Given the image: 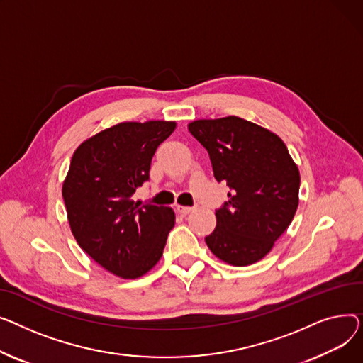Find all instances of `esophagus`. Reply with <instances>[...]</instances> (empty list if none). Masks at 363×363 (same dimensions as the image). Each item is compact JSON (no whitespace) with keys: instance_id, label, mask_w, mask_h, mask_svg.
Here are the masks:
<instances>
[{"instance_id":"esophagus-1","label":"esophagus","mask_w":363,"mask_h":363,"mask_svg":"<svg viewBox=\"0 0 363 363\" xmlns=\"http://www.w3.org/2000/svg\"><path fill=\"white\" fill-rule=\"evenodd\" d=\"M176 209H177L180 216H187V214H190L191 211H194V208H191V206H182V205H177Z\"/></svg>"}]
</instances>
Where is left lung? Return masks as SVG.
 <instances>
[{"mask_svg": "<svg viewBox=\"0 0 363 363\" xmlns=\"http://www.w3.org/2000/svg\"><path fill=\"white\" fill-rule=\"evenodd\" d=\"M189 132L206 149L228 201L216 209L217 227L205 242L221 261L258 262L290 225L299 205L301 176L284 142L239 117L198 120Z\"/></svg>", "mask_w": 363, "mask_h": 363, "instance_id": "8db88e82", "label": "left lung"}]
</instances>
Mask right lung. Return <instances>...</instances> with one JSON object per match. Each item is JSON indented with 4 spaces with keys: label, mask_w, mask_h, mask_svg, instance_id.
Wrapping results in <instances>:
<instances>
[{
    "label": "right lung",
    "mask_w": 363,
    "mask_h": 363,
    "mask_svg": "<svg viewBox=\"0 0 363 363\" xmlns=\"http://www.w3.org/2000/svg\"><path fill=\"white\" fill-rule=\"evenodd\" d=\"M174 129V121L113 125L76 149L62 184L79 246L123 279H138L151 269L174 227L172 208L133 201L136 189L151 179L157 147Z\"/></svg>",
    "instance_id": "1"
}]
</instances>
